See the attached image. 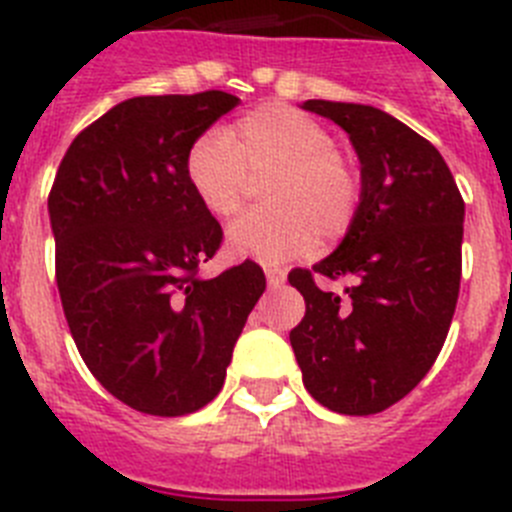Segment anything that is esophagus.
I'll return each mask as SVG.
<instances>
[{
    "label": "esophagus",
    "mask_w": 512,
    "mask_h": 512,
    "mask_svg": "<svg viewBox=\"0 0 512 512\" xmlns=\"http://www.w3.org/2000/svg\"><path fill=\"white\" fill-rule=\"evenodd\" d=\"M266 281H269L271 289H279L284 281H287V271L284 269H276V266H271V269H266Z\"/></svg>",
    "instance_id": "esophagus-1"
}]
</instances>
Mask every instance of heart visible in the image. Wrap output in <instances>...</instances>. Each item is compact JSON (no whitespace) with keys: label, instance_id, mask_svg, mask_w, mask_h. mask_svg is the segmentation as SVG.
<instances>
[{"label":"heart","instance_id":"obj_1","mask_svg":"<svg viewBox=\"0 0 512 512\" xmlns=\"http://www.w3.org/2000/svg\"><path fill=\"white\" fill-rule=\"evenodd\" d=\"M185 175L205 213L238 215L253 180L266 182L271 208L243 215L228 231L233 256L281 264L302 256L314 238L348 236L363 200V177L335 149L330 131L284 103H266L236 121L231 134L203 131L185 157Z\"/></svg>","mask_w":512,"mask_h":512}]
</instances>
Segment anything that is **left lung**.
Returning a JSON list of instances; mask_svg holds the SVG:
<instances>
[{
    "label": "left lung",
    "instance_id": "1",
    "mask_svg": "<svg viewBox=\"0 0 512 512\" xmlns=\"http://www.w3.org/2000/svg\"><path fill=\"white\" fill-rule=\"evenodd\" d=\"M304 109L350 134L363 200L340 246L289 274L307 304L289 342L314 401L345 416L381 414L419 386L447 340L464 200L437 147L386 111L317 98ZM320 275L349 287L327 293Z\"/></svg>",
    "mask_w": 512,
    "mask_h": 512
}]
</instances>
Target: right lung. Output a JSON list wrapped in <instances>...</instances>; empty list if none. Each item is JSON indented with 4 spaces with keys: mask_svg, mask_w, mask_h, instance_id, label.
Here are the masks:
<instances>
[{
    "mask_svg": "<svg viewBox=\"0 0 512 512\" xmlns=\"http://www.w3.org/2000/svg\"><path fill=\"white\" fill-rule=\"evenodd\" d=\"M238 103L223 91L129 98L73 139L50 187L55 281L75 348L142 414L185 416L218 396L266 289L248 259L198 276L223 228L190 190L185 157Z\"/></svg>",
    "mask_w": 512,
    "mask_h": 512,
    "instance_id": "obj_1",
    "label": "right lung"
}]
</instances>
